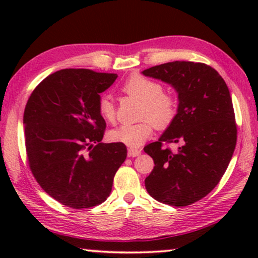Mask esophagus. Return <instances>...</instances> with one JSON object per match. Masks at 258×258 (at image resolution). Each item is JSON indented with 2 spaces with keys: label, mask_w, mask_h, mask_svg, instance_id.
<instances>
[{
  "label": "esophagus",
  "mask_w": 258,
  "mask_h": 258,
  "mask_svg": "<svg viewBox=\"0 0 258 258\" xmlns=\"http://www.w3.org/2000/svg\"><path fill=\"white\" fill-rule=\"evenodd\" d=\"M141 154L140 149H135V148H129L128 149V156L129 157H136Z\"/></svg>",
  "instance_id": "esophagus-1"
}]
</instances>
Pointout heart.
<instances>
[{
	"mask_svg": "<svg viewBox=\"0 0 258 258\" xmlns=\"http://www.w3.org/2000/svg\"><path fill=\"white\" fill-rule=\"evenodd\" d=\"M122 91L128 96L142 101L140 109V118L142 121L111 130L109 139L112 142L139 148L153 135L154 125L157 129H167L177 116V98L164 93L163 86L157 81L134 75L123 83ZM97 109L107 122L116 121V107L109 95H102L97 102Z\"/></svg>",
	"mask_w": 258,
	"mask_h": 258,
	"instance_id": "heart-1",
	"label": "heart"
}]
</instances>
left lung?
Segmentation results:
<instances>
[{"instance_id": "1", "label": "left lung", "mask_w": 258, "mask_h": 258, "mask_svg": "<svg viewBox=\"0 0 258 258\" xmlns=\"http://www.w3.org/2000/svg\"><path fill=\"white\" fill-rule=\"evenodd\" d=\"M170 83L178 93V111L157 142L144 151L155 167L144 179L158 202L186 207L206 197L221 181L234 154L237 125L224 80L206 63L175 61L143 70ZM181 143L176 152L167 144Z\"/></svg>"}]
</instances>
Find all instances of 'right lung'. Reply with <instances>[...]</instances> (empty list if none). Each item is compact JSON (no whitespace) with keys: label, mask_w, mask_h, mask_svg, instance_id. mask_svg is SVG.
<instances>
[{"label":"right lung","mask_w":258,"mask_h":258,"mask_svg":"<svg viewBox=\"0 0 258 258\" xmlns=\"http://www.w3.org/2000/svg\"><path fill=\"white\" fill-rule=\"evenodd\" d=\"M117 74L62 69L31 93L23 115L30 171L42 189L73 209L93 208L110 195L126 157L123 143H102L105 121L100 94Z\"/></svg>","instance_id":"1"}]
</instances>
